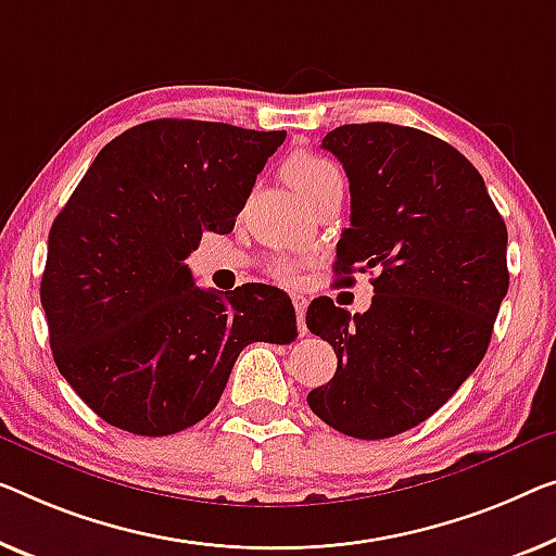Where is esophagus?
<instances>
[{"instance_id": "obj_1", "label": "esophagus", "mask_w": 556, "mask_h": 556, "mask_svg": "<svg viewBox=\"0 0 556 556\" xmlns=\"http://www.w3.org/2000/svg\"><path fill=\"white\" fill-rule=\"evenodd\" d=\"M292 304H294V312H296V327H300V334L304 337L306 334L304 314H306V304H309V300H306L304 294H292Z\"/></svg>"}]
</instances>
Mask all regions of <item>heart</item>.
<instances>
[{
    "instance_id": "heart-1",
    "label": "heart",
    "mask_w": 556,
    "mask_h": 556,
    "mask_svg": "<svg viewBox=\"0 0 556 556\" xmlns=\"http://www.w3.org/2000/svg\"><path fill=\"white\" fill-rule=\"evenodd\" d=\"M285 179L294 187V192L300 194L306 204H312L321 192H327L331 187H342V172L334 162H329L327 156L309 154V152H296L285 162ZM302 262L296 260H277L271 264V277L285 285H294L300 279Z\"/></svg>"
}]
</instances>
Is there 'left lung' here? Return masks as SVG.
Returning <instances> with one entry per match:
<instances>
[{
    "mask_svg": "<svg viewBox=\"0 0 556 556\" xmlns=\"http://www.w3.org/2000/svg\"><path fill=\"white\" fill-rule=\"evenodd\" d=\"M321 147L352 194L339 281L379 275L364 314L329 296L306 309V327L337 354L334 377L306 402L337 432L387 439L432 417L482 362L509 289L507 227L475 164L427 131L344 124Z\"/></svg>",
    "mask_w": 556,
    "mask_h": 556,
    "instance_id": "left-lung-1",
    "label": "left lung"
}]
</instances>
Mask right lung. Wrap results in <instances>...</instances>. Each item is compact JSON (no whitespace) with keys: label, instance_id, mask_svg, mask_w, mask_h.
Instances as JSON below:
<instances>
[{"label":"right lung","instance_id":"add662e5","mask_svg":"<svg viewBox=\"0 0 556 556\" xmlns=\"http://www.w3.org/2000/svg\"><path fill=\"white\" fill-rule=\"evenodd\" d=\"M287 131L154 119L97 154L49 229L41 306L56 367L106 425L167 437L225 392L239 352L296 337L277 287H194L185 260L227 235Z\"/></svg>","mask_w":556,"mask_h":556}]
</instances>
